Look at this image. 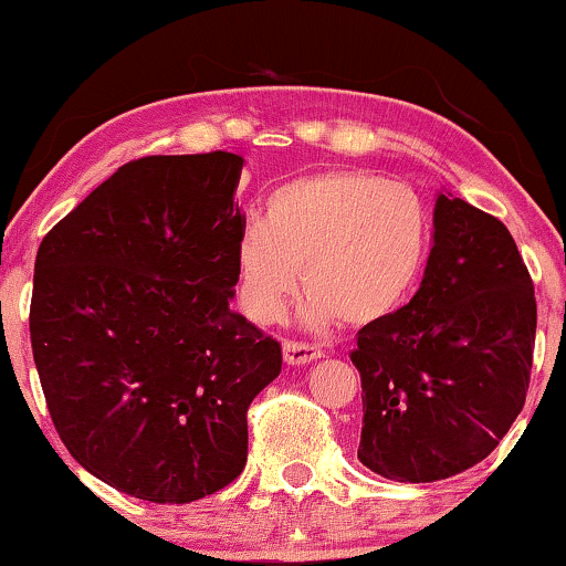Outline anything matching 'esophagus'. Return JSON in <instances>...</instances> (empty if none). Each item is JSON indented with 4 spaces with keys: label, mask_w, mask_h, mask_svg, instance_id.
Listing matches in <instances>:
<instances>
[{
    "label": "esophagus",
    "mask_w": 566,
    "mask_h": 566,
    "mask_svg": "<svg viewBox=\"0 0 566 566\" xmlns=\"http://www.w3.org/2000/svg\"><path fill=\"white\" fill-rule=\"evenodd\" d=\"M322 355L324 353L316 345L298 343V339H285L283 343V358L289 366H306V363L322 358Z\"/></svg>",
    "instance_id": "34e87169"
}]
</instances>
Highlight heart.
<instances>
[{
    "label": "heart",
    "mask_w": 566,
    "mask_h": 566,
    "mask_svg": "<svg viewBox=\"0 0 566 566\" xmlns=\"http://www.w3.org/2000/svg\"><path fill=\"white\" fill-rule=\"evenodd\" d=\"M430 252V216L407 185L366 169L298 177L268 198L262 223L239 234V304L254 324H273L298 289L304 319L370 327L399 312Z\"/></svg>",
    "instance_id": "obj_1"
}]
</instances>
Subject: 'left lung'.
I'll use <instances>...</instances> for the list:
<instances>
[{
	"label": "left lung",
	"instance_id": "obj_1",
	"mask_svg": "<svg viewBox=\"0 0 566 566\" xmlns=\"http://www.w3.org/2000/svg\"><path fill=\"white\" fill-rule=\"evenodd\" d=\"M436 244L407 306L358 332V459L397 482H438L486 459L525 405L536 296L515 239L461 198L436 203Z\"/></svg>",
	"mask_w": 566,
	"mask_h": 566
}]
</instances>
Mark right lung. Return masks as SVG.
Wrapping results in <instances>:
<instances>
[{"instance_id":"right-lung-1","label":"right lung","mask_w":566,"mask_h":566,"mask_svg":"<svg viewBox=\"0 0 566 566\" xmlns=\"http://www.w3.org/2000/svg\"><path fill=\"white\" fill-rule=\"evenodd\" d=\"M244 159L142 157L43 237L30 343L53 428L90 474L182 505L247 463V409L281 343L234 296Z\"/></svg>"}]
</instances>
